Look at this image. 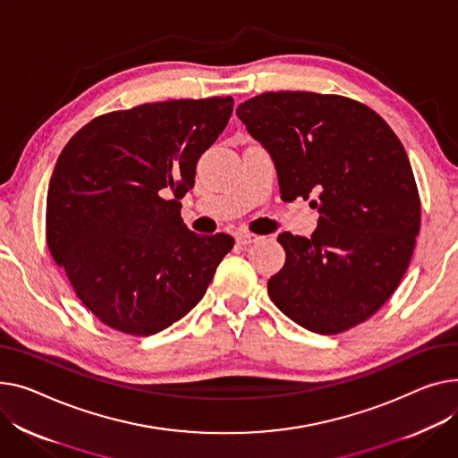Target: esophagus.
I'll use <instances>...</instances> for the list:
<instances>
[{"mask_svg": "<svg viewBox=\"0 0 458 458\" xmlns=\"http://www.w3.org/2000/svg\"><path fill=\"white\" fill-rule=\"evenodd\" d=\"M259 237L254 235V233H249V232H237L235 233V241L239 242V245H250V242H256Z\"/></svg>", "mask_w": 458, "mask_h": 458, "instance_id": "obj_1", "label": "esophagus"}]
</instances>
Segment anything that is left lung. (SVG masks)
Masks as SVG:
<instances>
[{
	"label": "left lung",
	"mask_w": 458,
	"mask_h": 458,
	"mask_svg": "<svg viewBox=\"0 0 458 458\" xmlns=\"http://www.w3.org/2000/svg\"><path fill=\"white\" fill-rule=\"evenodd\" d=\"M272 157L282 199L315 196L313 235L284 232L270 300L298 326L343 333L370 318L400 285L420 232L407 152L367 105L315 91H267L235 110Z\"/></svg>",
	"instance_id": "left-lung-1"
}]
</instances>
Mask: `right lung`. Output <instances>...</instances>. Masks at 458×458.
Returning <instances> with one entry per match:
<instances>
[{"instance_id": "1", "label": "right lung", "mask_w": 458, "mask_h": 458, "mask_svg": "<svg viewBox=\"0 0 458 458\" xmlns=\"http://www.w3.org/2000/svg\"><path fill=\"white\" fill-rule=\"evenodd\" d=\"M232 110V98L117 110L91 119L60 152L47 190V247L108 327L136 337L169 327L197 306L232 250L228 233L191 232L178 202Z\"/></svg>"}]
</instances>
